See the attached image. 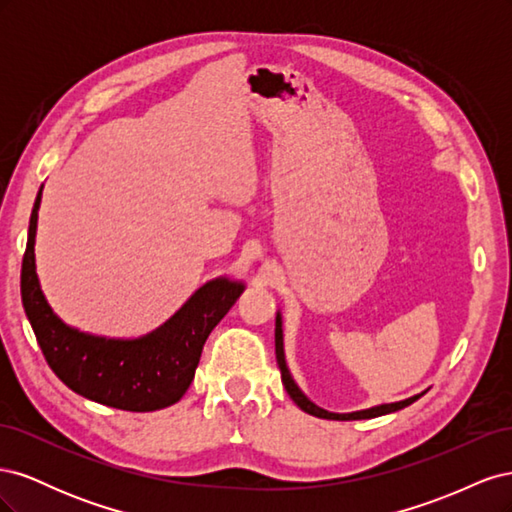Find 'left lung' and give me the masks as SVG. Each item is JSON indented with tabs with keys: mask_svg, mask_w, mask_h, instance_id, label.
I'll list each match as a JSON object with an SVG mask.
<instances>
[{
	"mask_svg": "<svg viewBox=\"0 0 512 512\" xmlns=\"http://www.w3.org/2000/svg\"><path fill=\"white\" fill-rule=\"evenodd\" d=\"M275 359H277V365H280V371H282V382L286 386V393L290 395V399L297 404L303 412L312 414V416H318V418H329V421H361V418H376V416H382V414H391V412H397L401 408L410 406L412 401H416L421 395H414V397H408L404 401H395V404H382V406H374V408H367V410H359V412H348V414H335V412H329V410H322L318 408L314 401H309L297 384H294L290 371L286 367V356H284V333H282V316L280 312H277L275 316Z\"/></svg>",
	"mask_w": 512,
	"mask_h": 512,
	"instance_id": "left-lung-1",
	"label": "left lung"
}]
</instances>
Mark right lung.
Masks as SVG:
<instances>
[{
	"mask_svg": "<svg viewBox=\"0 0 512 512\" xmlns=\"http://www.w3.org/2000/svg\"><path fill=\"white\" fill-rule=\"evenodd\" d=\"M40 198L42 188L29 220L21 297L46 363L68 389L108 408L153 412L177 404L194 380L209 333L235 305L245 286L226 277L211 280L162 327L138 339L81 333L57 318L40 290L34 254Z\"/></svg>",
	"mask_w": 512,
	"mask_h": 512,
	"instance_id": "right-lung-1",
	"label": "right lung"
}]
</instances>
